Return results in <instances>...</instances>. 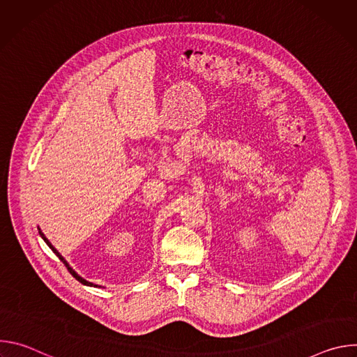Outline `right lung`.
<instances>
[{
    "instance_id": "right-lung-1",
    "label": "right lung",
    "mask_w": 357,
    "mask_h": 357,
    "mask_svg": "<svg viewBox=\"0 0 357 357\" xmlns=\"http://www.w3.org/2000/svg\"><path fill=\"white\" fill-rule=\"evenodd\" d=\"M38 230H39V234H40V237L43 238V241H45V243L49 245V248H50V250H52V251L56 254V256L59 257V260H61V261H62V263L66 266L68 271H69V273H70V274H72V275H73V277H75V278H76L79 282H82L83 285H89V287H98V285H96V284H93V282H89V281H86L84 278H82V277H80V275H79V274H77V273H76V271H75V270H73V268H72V267L68 264V261H66V260H65V259L61 256L59 251H58V250H56V248H55L52 244H50V241H49V240L45 237V234L40 231V229H38Z\"/></svg>"
}]
</instances>
